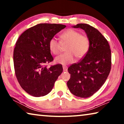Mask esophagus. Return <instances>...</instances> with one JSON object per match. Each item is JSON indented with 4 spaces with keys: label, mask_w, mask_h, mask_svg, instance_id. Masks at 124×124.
Returning a JSON list of instances; mask_svg holds the SVG:
<instances>
[{
    "label": "esophagus",
    "mask_w": 124,
    "mask_h": 124,
    "mask_svg": "<svg viewBox=\"0 0 124 124\" xmlns=\"http://www.w3.org/2000/svg\"><path fill=\"white\" fill-rule=\"evenodd\" d=\"M63 69L64 71H67V70H68V67L66 66H63Z\"/></svg>",
    "instance_id": "1"
}]
</instances>
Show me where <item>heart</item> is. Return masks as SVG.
Masks as SVG:
<instances>
[{"instance_id":"obj_1","label":"heart","mask_w":124,"mask_h":124,"mask_svg":"<svg viewBox=\"0 0 124 124\" xmlns=\"http://www.w3.org/2000/svg\"><path fill=\"white\" fill-rule=\"evenodd\" d=\"M61 41L54 37L50 39L49 47L54 54H58L61 51V44H66V52L55 58V61L62 64L73 63L75 57L78 59L83 57L87 53L90 48V40L87 36L73 29H68L60 35Z\"/></svg>"}]
</instances>
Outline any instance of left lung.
<instances>
[{
  "label": "left lung",
  "mask_w": 124,
  "mask_h": 124,
  "mask_svg": "<svg viewBox=\"0 0 124 124\" xmlns=\"http://www.w3.org/2000/svg\"><path fill=\"white\" fill-rule=\"evenodd\" d=\"M73 27L85 31L90 45L87 53L82 59L68 68L70 78L67 84L74 95L87 98L100 89L109 74L111 50L107 39L93 27L80 23Z\"/></svg>",
  "instance_id": "obj_1"
}]
</instances>
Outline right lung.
<instances>
[{
  "instance_id": "right-lung-1",
  "label": "right lung",
  "mask_w": 124,
  "mask_h": 124,
  "mask_svg": "<svg viewBox=\"0 0 124 124\" xmlns=\"http://www.w3.org/2000/svg\"><path fill=\"white\" fill-rule=\"evenodd\" d=\"M66 27L61 24H38L24 31L17 40L13 57L15 73L21 86L29 95H47L62 73L61 64L47 67L46 64L54 60L50 39Z\"/></svg>"
}]
</instances>
